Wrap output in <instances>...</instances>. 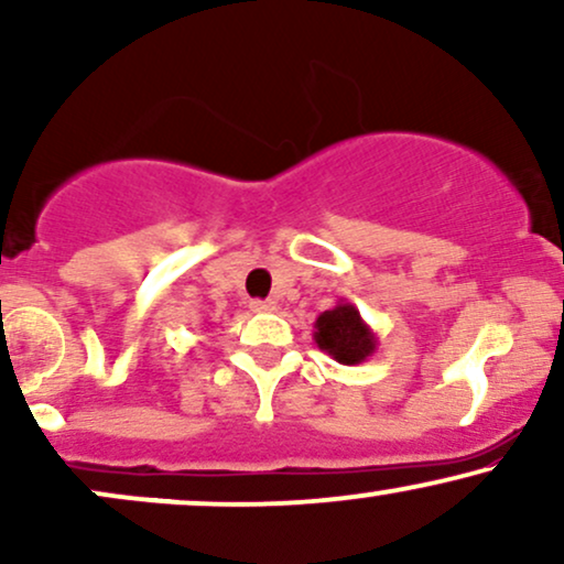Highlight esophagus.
Wrapping results in <instances>:
<instances>
[{"label":"esophagus","instance_id":"obj_1","mask_svg":"<svg viewBox=\"0 0 564 564\" xmlns=\"http://www.w3.org/2000/svg\"><path fill=\"white\" fill-rule=\"evenodd\" d=\"M251 307V313H273L275 310V302H270V300H254L249 304Z\"/></svg>","mask_w":564,"mask_h":564}]
</instances>
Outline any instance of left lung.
Listing matches in <instances>:
<instances>
[{"mask_svg": "<svg viewBox=\"0 0 564 564\" xmlns=\"http://www.w3.org/2000/svg\"><path fill=\"white\" fill-rule=\"evenodd\" d=\"M315 345L328 352L336 364L358 366L366 364L377 352V334L360 318L358 307L352 302H336L332 310L315 318Z\"/></svg>", "mask_w": 564, "mask_h": 564, "instance_id": "obj_1", "label": "left lung"}]
</instances>
